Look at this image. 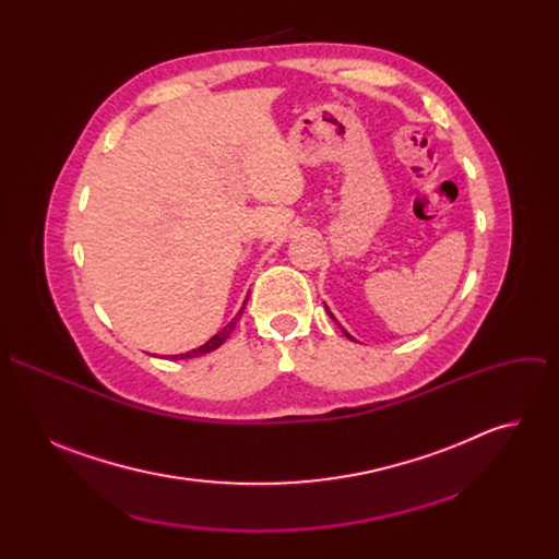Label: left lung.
<instances>
[{
	"label": "left lung",
	"mask_w": 559,
	"mask_h": 559,
	"mask_svg": "<svg viewBox=\"0 0 559 559\" xmlns=\"http://www.w3.org/2000/svg\"><path fill=\"white\" fill-rule=\"evenodd\" d=\"M328 313H330V316H332V318H334V313H332V311H330V309H328ZM334 321H336V318H334ZM343 334H345V336H347V338H349V341H356V338H354V336H352V334H349V332H345V330H343Z\"/></svg>",
	"instance_id": "left-lung-1"
}]
</instances>
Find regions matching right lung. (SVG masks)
I'll return each instance as SVG.
<instances>
[{"label": "right lung", "mask_w": 559, "mask_h": 559, "mask_svg": "<svg viewBox=\"0 0 559 559\" xmlns=\"http://www.w3.org/2000/svg\"><path fill=\"white\" fill-rule=\"evenodd\" d=\"M243 313V307H241V311H238L231 321L218 332V334H214L205 345H201V347H197V349H192V352H186V354H179V356H173V360H186V358H197V356H203V354H210V352H214V349H218L225 341H227V336L231 334V330H234V325H236V321H238V316Z\"/></svg>", "instance_id": "add662e5"}]
</instances>
